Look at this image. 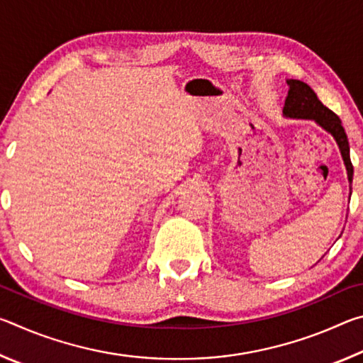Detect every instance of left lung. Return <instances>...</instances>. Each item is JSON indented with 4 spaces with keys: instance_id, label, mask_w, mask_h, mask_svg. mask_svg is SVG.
Listing matches in <instances>:
<instances>
[{
    "instance_id": "left-lung-1",
    "label": "left lung",
    "mask_w": 363,
    "mask_h": 363,
    "mask_svg": "<svg viewBox=\"0 0 363 363\" xmlns=\"http://www.w3.org/2000/svg\"><path fill=\"white\" fill-rule=\"evenodd\" d=\"M288 84V96L285 99L284 106V116L285 118L293 120H312L315 121L322 130L327 131L333 136L337 147H340L344 167L347 171V181H349V195L352 194V176L354 168L351 163V155H349V143L347 136L344 133V128L341 126V120L337 118L328 107L318 101L317 94L311 89L309 84L299 79H286Z\"/></svg>"
}]
</instances>
